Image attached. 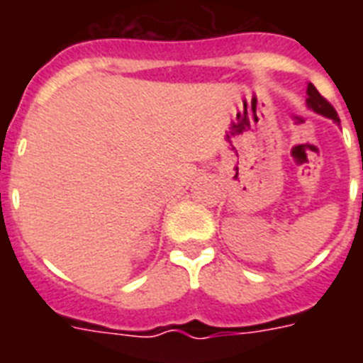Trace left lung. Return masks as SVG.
<instances>
[{
	"label": "left lung",
	"mask_w": 363,
	"mask_h": 363,
	"mask_svg": "<svg viewBox=\"0 0 363 363\" xmlns=\"http://www.w3.org/2000/svg\"><path fill=\"white\" fill-rule=\"evenodd\" d=\"M307 107L315 111V113H318V115L332 118L335 124H339V116L337 113H335V109H333L332 105L328 104V99L322 98L320 92H318L311 82L307 84Z\"/></svg>",
	"instance_id": "8db88e82"
}]
</instances>
